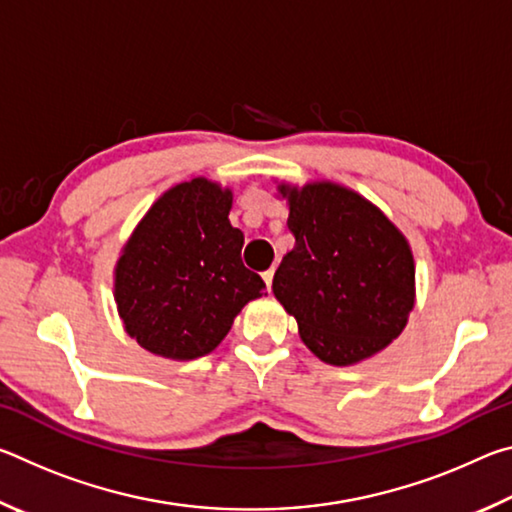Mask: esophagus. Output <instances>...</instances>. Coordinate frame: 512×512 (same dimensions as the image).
I'll return each instance as SVG.
<instances>
[{
    "label": "esophagus",
    "instance_id": "34e87169",
    "mask_svg": "<svg viewBox=\"0 0 512 512\" xmlns=\"http://www.w3.org/2000/svg\"><path fill=\"white\" fill-rule=\"evenodd\" d=\"M273 275H275V268H268V271H264V273H262V277H264V282H266V287H268V289L273 287Z\"/></svg>",
    "mask_w": 512,
    "mask_h": 512
}]
</instances>
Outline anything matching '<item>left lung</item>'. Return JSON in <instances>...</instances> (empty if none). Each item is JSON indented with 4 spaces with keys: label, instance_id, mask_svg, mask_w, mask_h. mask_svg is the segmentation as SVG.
Returning <instances> with one entry per match:
<instances>
[{
    "label": "left lung",
    "instance_id": "1",
    "mask_svg": "<svg viewBox=\"0 0 512 512\" xmlns=\"http://www.w3.org/2000/svg\"><path fill=\"white\" fill-rule=\"evenodd\" d=\"M280 192L296 246L277 266L273 293L296 316L302 341L334 366L384 350L413 309L415 268L402 232L339 185Z\"/></svg>",
    "mask_w": 512,
    "mask_h": 512
}]
</instances>
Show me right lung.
Here are the masks:
<instances>
[{"mask_svg": "<svg viewBox=\"0 0 512 512\" xmlns=\"http://www.w3.org/2000/svg\"><path fill=\"white\" fill-rule=\"evenodd\" d=\"M232 192L205 178L158 198L115 268L126 332L167 359L212 352L266 284L241 262L244 232L230 225Z\"/></svg>", "mask_w": 512, "mask_h": 512, "instance_id": "1", "label": "right lung"}]
</instances>
